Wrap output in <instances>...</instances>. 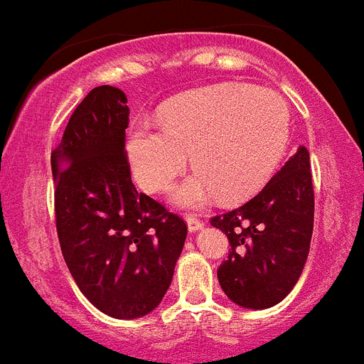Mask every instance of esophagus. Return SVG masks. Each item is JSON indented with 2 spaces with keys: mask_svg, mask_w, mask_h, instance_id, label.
<instances>
[{
  "mask_svg": "<svg viewBox=\"0 0 364 364\" xmlns=\"http://www.w3.org/2000/svg\"><path fill=\"white\" fill-rule=\"evenodd\" d=\"M186 222H188V230L189 231H198V230H202V228H204V222H202L200 218L193 217V215H188V217H186Z\"/></svg>",
  "mask_w": 364,
  "mask_h": 364,
  "instance_id": "1",
  "label": "esophagus"
}]
</instances>
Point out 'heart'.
Returning a JSON list of instances; mask_svg holds the SVG:
<instances>
[{"label": "heart", "instance_id": "heart-1", "mask_svg": "<svg viewBox=\"0 0 364 364\" xmlns=\"http://www.w3.org/2000/svg\"><path fill=\"white\" fill-rule=\"evenodd\" d=\"M160 127L133 125L127 154L140 188L167 189L188 164L197 171L173 193L180 205L198 208L220 195L252 197L272 178L290 138V111L281 95L246 83H224L173 100Z\"/></svg>", "mask_w": 364, "mask_h": 364}]
</instances>
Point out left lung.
Returning a JSON list of instances; mask_svg holds the SVG:
<instances>
[{
    "instance_id": "8db88e82",
    "label": "left lung",
    "mask_w": 364,
    "mask_h": 364,
    "mask_svg": "<svg viewBox=\"0 0 364 364\" xmlns=\"http://www.w3.org/2000/svg\"><path fill=\"white\" fill-rule=\"evenodd\" d=\"M314 204L310 153L301 146L259 195L211 218L230 240L217 277L235 304L264 310L294 290L310 252Z\"/></svg>"
}]
</instances>
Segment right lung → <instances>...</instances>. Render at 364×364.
Listing matches in <instances>:
<instances>
[{
    "label": "right lung",
    "mask_w": 364,
    "mask_h": 364,
    "mask_svg": "<svg viewBox=\"0 0 364 364\" xmlns=\"http://www.w3.org/2000/svg\"><path fill=\"white\" fill-rule=\"evenodd\" d=\"M127 98L95 87L50 154L56 231L80 291L117 319L142 317L171 284L188 226L138 193L125 153Z\"/></svg>",
    "instance_id": "1"
}]
</instances>
